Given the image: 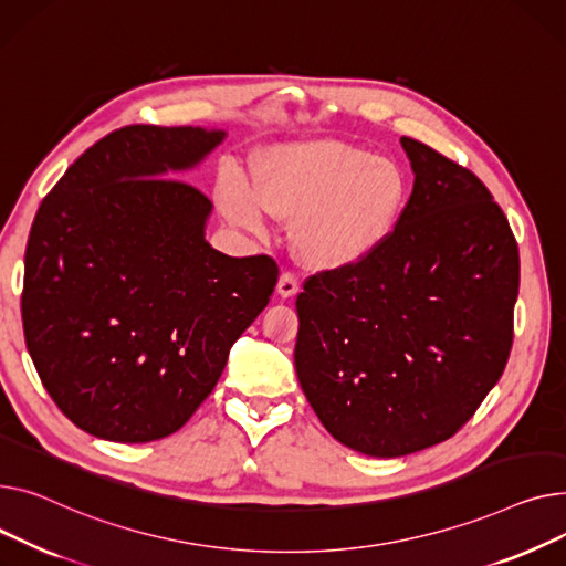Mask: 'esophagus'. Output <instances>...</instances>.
<instances>
[{
	"instance_id": "34e87169",
	"label": "esophagus",
	"mask_w": 566,
	"mask_h": 566,
	"mask_svg": "<svg viewBox=\"0 0 566 566\" xmlns=\"http://www.w3.org/2000/svg\"><path fill=\"white\" fill-rule=\"evenodd\" d=\"M276 292L283 296V298H292L296 292H298V279L292 274V272H283L279 283H276Z\"/></svg>"
}]
</instances>
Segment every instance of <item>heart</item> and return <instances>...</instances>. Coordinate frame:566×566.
<instances>
[{"mask_svg": "<svg viewBox=\"0 0 566 566\" xmlns=\"http://www.w3.org/2000/svg\"><path fill=\"white\" fill-rule=\"evenodd\" d=\"M407 201L400 161L336 139L272 146L255 161V187L240 174L221 187V208L238 226L294 219V247L317 270H345L377 253Z\"/></svg>", "mask_w": 566, "mask_h": 566, "instance_id": "1", "label": "heart"}]
</instances>
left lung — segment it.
Returning a JSON list of instances; mask_svg holds the SVG:
<instances>
[{
	"label": "left lung",
	"mask_w": 566,
	"mask_h": 566,
	"mask_svg": "<svg viewBox=\"0 0 566 566\" xmlns=\"http://www.w3.org/2000/svg\"><path fill=\"white\" fill-rule=\"evenodd\" d=\"M400 144L416 180L388 242L296 296L294 368L313 411L384 459L450 439L478 411L510 358L518 296V247L482 180Z\"/></svg>",
	"instance_id": "8db88e82"
}]
</instances>
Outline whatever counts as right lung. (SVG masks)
Wrapping results in <instances>:
<instances>
[{
	"instance_id": "obj_1",
	"label": "right lung",
	"mask_w": 566,
	"mask_h": 566,
	"mask_svg": "<svg viewBox=\"0 0 566 566\" xmlns=\"http://www.w3.org/2000/svg\"><path fill=\"white\" fill-rule=\"evenodd\" d=\"M226 129L127 125L91 146L33 219L22 326L54 405L88 434H174L270 304L279 268L206 240L210 198L174 180Z\"/></svg>"
}]
</instances>
